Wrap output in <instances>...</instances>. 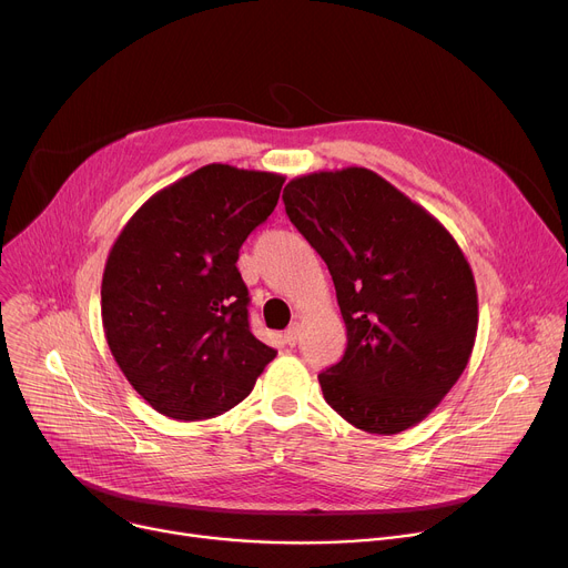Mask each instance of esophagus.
<instances>
[{
  "label": "esophagus",
  "instance_id": "1",
  "mask_svg": "<svg viewBox=\"0 0 568 568\" xmlns=\"http://www.w3.org/2000/svg\"><path fill=\"white\" fill-rule=\"evenodd\" d=\"M283 339H285V345L294 347V345H296V339H298V324H292V326L283 333Z\"/></svg>",
  "mask_w": 568,
  "mask_h": 568
}]
</instances>
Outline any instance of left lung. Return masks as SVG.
<instances>
[{"label":"left lung","mask_w":568,"mask_h":568,"mask_svg":"<svg viewBox=\"0 0 568 568\" xmlns=\"http://www.w3.org/2000/svg\"><path fill=\"white\" fill-rule=\"evenodd\" d=\"M285 212L326 262L347 328L324 399L369 434L423 423L464 374L477 287L457 240L423 205L363 166L287 182Z\"/></svg>","instance_id":"1"}]
</instances>
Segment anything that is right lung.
Returning a JSON list of instances; mask_svg holds the SVG:
<instances>
[{"mask_svg":"<svg viewBox=\"0 0 568 568\" xmlns=\"http://www.w3.org/2000/svg\"><path fill=\"white\" fill-rule=\"evenodd\" d=\"M283 182L270 171L201 166L150 196L106 255L100 308L111 356L173 420L233 408L276 358L248 328L237 257Z\"/></svg>","mask_w":568,"mask_h":568,"instance_id":"add662e5","label":"right lung"}]
</instances>
